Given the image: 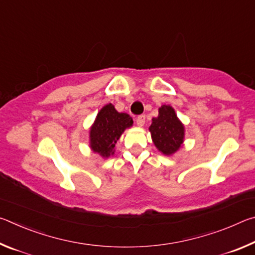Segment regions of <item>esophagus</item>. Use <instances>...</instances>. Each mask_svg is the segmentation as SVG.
Segmentation results:
<instances>
[{"instance_id": "1", "label": "esophagus", "mask_w": 255, "mask_h": 255, "mask_svg": "<svg viewBox=\"0 0 255 255\" xmlns=\"http://www.w3.org/2000/svg\"><path fill=\"white\" fill-rule=\"evenodd\" d=\"M145 115H140V116H138L137 117V119H136V124L138 125V126L139 127H141V126H144V124H145Z\"/></svg>"}]
</instances>
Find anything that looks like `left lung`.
Returning <instances> with one entry per match:
<instances>
[{"label": "left lung", "mask_w": 255, "mask_h": 255, "mask_svg": "<svg viewBox=\"0 0 255 255\" xmlns=\"http://www.w3.org/2000/svg\"><path fill=\"white\" fill-rule=\"evenodd\" d=\"M149 131L153 141L163 154L171 155L183 143L184 127L172 107L164 105L158 109V117L153 118Z\"/></svg>", "instance_id": "1"}]
</instances>
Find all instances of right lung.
<instances>
[{
  "instance_id": "obj_1",
  "label": "right lung",
  "mask_w": 255,
  "mask_h": 255,
  "mask_svg": "<svg viewBox=\"0 0 255 255\" xmlns=\"http://www.w3.org/2000/svg\"><path fill=\"white\" fill-rule=\"evenodd\" d=\"M132 126V119L127 114H119L111 105L103 107L90 130V143L93 152L102 157L114 154V148L124 130Z\"/></svg>"
}]
</instances>
